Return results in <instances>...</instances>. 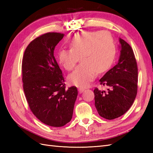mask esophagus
Masks as SVG:
<instances>
[{"instance_id": "34e87169", "label": "esophagus", "mask_w": 153, "mask_h": 153, "mask_svg": "<svg viewBox=\"0 0 153 153\" xmlns=\"http://www.w3.org/2000/svg\"><path fill=\"white\" fill-rule=\"evenodd\" d=\"M84 90H85V89H84V88H79L78 89V91H79V93H82L83 92Z\"/></svg>"}]
</instances>
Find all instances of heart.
<instances>
[{
  "mask_svg": "<svg viewBox=\"0 0 153 153\" xmlns=\"http://www.w3.org/2000/svg\"><path fill=\"white\" fill-rule=\"evenodd\" d=\"M70 48L58 52L59 63L65 70L71 71L80 58L81 63L68 76L74 85L85 87L95 78L97 72L108 70L116 55L113 38L108 32L84 31L77 33L68 42Z\"/></svg>",
  "mask_w": 153,
  "mask_h": 153,
  "instance_id": "1",
  "label": "heart"
}]
</instances>
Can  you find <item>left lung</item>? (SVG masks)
I'll list each match as a JSON object with an SVG mask.
<instances>
[{
  "instance_id": "1",
  "label": "left lung",
  "mask_w": 153,
  "mask_h": 153,
  "mask_svg": "<svg viewBox=\"0 0 153 153\" xmlns=\"http://www.w3.org/2000/svg\"><path fill=\"white\" fill-rule=\"evenodd\" d=\"M118 62L104 75L100 84L108 87L106 91L95 88V105L99 114L107 120L118 118L131 106L137 93L138 70L130 45L119 38Z\"/></svg>"
}]
</instances>
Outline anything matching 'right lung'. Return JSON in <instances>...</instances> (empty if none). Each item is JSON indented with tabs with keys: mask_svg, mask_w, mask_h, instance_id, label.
<instances>
[{
	"mask_svg": "<svg viewBox=\"0 0 153 153\" xmlns=\"http://www.w3.org/2000/svg\"><path fill=\"white\" fill-rule=\"evenodd\" d=\"M64 34L47 33L32 41L22 60L23 87L29 106L45 124L62 127L70 122L77 96L76 87L66 89L54 50Z\"/></svg>",
	"mask_w": 153,
	"mask_h": 153,
	"instance_id": "right-lung-1",
	"label": "right lung"
}]
</instances>
